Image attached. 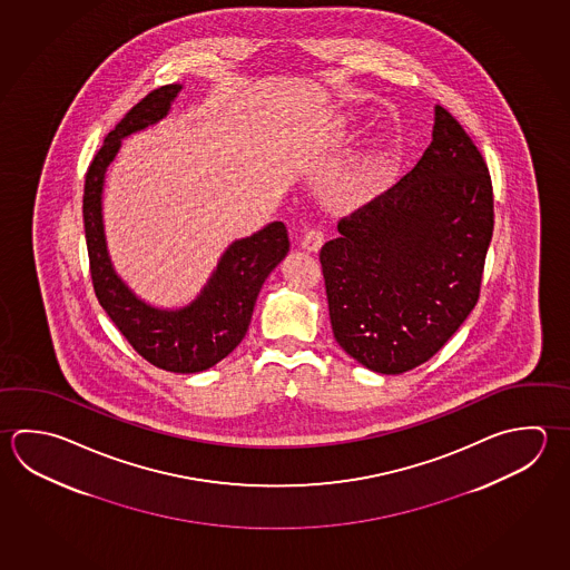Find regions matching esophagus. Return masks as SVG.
Returning <instances> with one entry per match:
<instances>
[{
    "label": "esophagus",
    "mask_w": 570,
    "mask_h": 570,
    "mask_svg": "<svg viewBox=\"0 0 570 570\" xmlns=\"http://www.w3.org/2000/svg\"><path fill=\"white\" fill-rule=\"evenodd\" d=\"M323 240H325L323 230H320V228H307L305 235L301 238V247L305 248L307 253H317L322 248Z\"/></svg>",
    "instance_id": "34e87169"
}]
</instances>
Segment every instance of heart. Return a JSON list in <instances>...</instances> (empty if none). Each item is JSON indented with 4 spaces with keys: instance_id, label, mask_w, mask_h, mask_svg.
I'll use <instances>...</instances> for the list:
<instances>
[{
    "instance_id": "b5f03b06",
    "label": "heart",
    "mask_w": 570,
    "mask_h": 570,
    "mask_svg": "<svg viewBox=\"0 0 570 570\" xmlns=\"http://www.w3.org/2000/svg\"><path fill=\"white\" fill-rule=\"evenodd\" d=\"M382 160L383 153L377 148V150L363 163L362 168L355 173V176H353V187L360 188V190L372 187L373 180H375V176H377V170H380V166H382Z\"/></svg>"
}]
</instances>
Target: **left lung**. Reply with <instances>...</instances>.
<instances>
[{"instance_id":"left-lung-1","label":"left lung","mask_w":570,"mask_h":570,"mask_svg":"<svg viewBox=\"0 0 570 570\" xmlns=\"http://www.w3.org/2000/svg\"><path fill=\"white\" fill-rule=\"evenodd\" d=\"M494 228L487 163L435 106L432 142L407 175L342 218L320 253L335 342L372 372L428 362L480 295Z\"/></svg>"}]
</instances>
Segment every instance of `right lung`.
Instances as JSON below:
<instances>
[{
  "instance_id": "obj_1",
  "label": "right lung",
  "mask_w": 570,
  "mask_h": 570,
  "mask_svg": "<svg viewBox=\"0 0 570 570\" xmlns=\"http://www.w3.org/2000/svg\"><path fill=\"white\" fill-rule=\"evenodd\" d=\"M180 90L183 83L153 90L108 132L86 173L82 213L94 291L104 311L146 362L166 372L197 373L217 365L243 342L263 283L289 253V237L275 220L233 240L197 299L180 309L146 303L118 277L104 235V176L126 136L166 118Z\"/></svg>"
}]
</instances>
